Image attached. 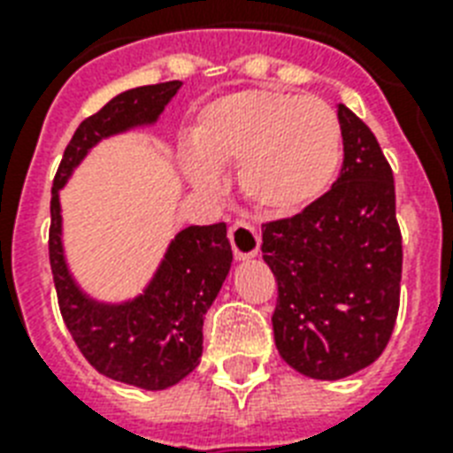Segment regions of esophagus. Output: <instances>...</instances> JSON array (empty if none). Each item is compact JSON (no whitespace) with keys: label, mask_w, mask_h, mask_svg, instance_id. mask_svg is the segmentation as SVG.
I'll list each match as a JSON object with an SVG mask.
<instances>
[{"label":"esophagus","mask_w":453,"mask_h":453,"mask_svg":"<svg viewBox=\"0 0 453 453\" xmlns=\"http://www.w3.org/2000/svg\"><path fill=\"white\" fill-rule=\"evenodd\" d=\"M230 244H233L234 258H251V256L258 254V249H261V234H258V227L247 223V220H234L233 226H230Z\"/></svg>","instance_id":"obj_1"}]
</instances>
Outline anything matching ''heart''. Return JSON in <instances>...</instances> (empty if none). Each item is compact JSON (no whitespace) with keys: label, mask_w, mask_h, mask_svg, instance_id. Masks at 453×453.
Here are the masks:
<instances>
[{"label":"heart","mask_w":453,"mask_h":453,"mask_svg":"<svg viewBox=\"0 0 453 453\" xmlns=\"http://www.w3.org/2000/svg\"><path fill=\"white\" fill-rule=\"evenodd\" d=\"M341 122L319 98L270 88L220 96L190 131L185 173L195 188H220L213 166L240 164V188L261 211L289 216L322 197L341 164Z\"/></svg>","instance_id":"obj_1"}]
</instances>
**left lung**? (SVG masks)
<instances>
[{
	"label": "left lung",
	"instance_id": "obj_1",
	"mask_svg": "<svg viewBox=\"0 0 453 453\" xmlns=\"http://www.w3.org/2000/svg\"><path fill=\"white\" fill-rule=\"evenodd\" d=\"M343 166L296 216L263 223L277 282L275 345L303 376L336 380L386 350L400 310L402 233L393 169L372 129L338 105Z\"/></svg>",
	"mask_w": 453,
	"mask_h": 453
}]
</instances>
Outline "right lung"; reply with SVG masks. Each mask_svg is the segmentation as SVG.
<instances>
[{"instance_id": "add662e5", "label": "right lung", "mask_w": 453, "mask_h": 453, "mask_svg": "<svg viewBox=\"0 0 453 453\" xmlns=\"http://www.w3.org/2000/svg\"><path fill=\"white\" fill-rule=\"evenodd\" d=\"M178 88L180 81L131 88L87 117L70 138L51 188L49 261L63 322L94 369L145 390L173 386L199 365L204 315L233 263L226 223L180 230L143 296L103 305L84 296L67 273L58 190L101 138L155 122Z\"/></svg>"}]
</instances>
